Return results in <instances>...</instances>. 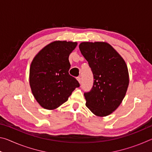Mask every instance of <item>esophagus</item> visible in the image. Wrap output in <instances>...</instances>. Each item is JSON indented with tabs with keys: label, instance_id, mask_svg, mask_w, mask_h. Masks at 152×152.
Instances as JSON below:
<instances>
[{
	"label": "esophagus",
	"instance_id": "34e87169",
	"mask_svg": "<svg viewBox=\"0 0 152 152\" xmlns=\"http://www.w3.org/2000/svg\"><path fill=\"white\" fill-rule=\"evenodd\" d=\"M77 80L78 81L80 84H81V78H80V76L78 77V78H77Z\"/></svg>",
	"mask_w": 152,
	"mask_h": 152
}]
</instances>
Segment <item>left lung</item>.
Masks as SVG:
<instances>
[{
    "instance_id": "8db88e82",
    "label": "left lung",
    "mask_w": 152,
    "mask_h": 152,
    "mask_svg": "<svg viewBox=\"0 0 152 152\" xmlns=\"http://www.w3.org/2000/svg\"><path fill=\"white\" fill-rule=\"evenodd\" d=\"M79 48L94 79L91 91L84 93L86 106L96 116L106 117L119 107L127 92L129 83L127 64L107 42H82Z\"/></svg>"
}]
</instances>
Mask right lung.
I'll return each mask as SVG.
<instances>
[{"label":"right lung","mask_w":152,"mask_h":152,"mask_svg":"<svg viewBox=\"0 0 152 152\" xmlns=\"http://www.w3.org/2000/svg\"><path fill=\"white\" fill-rule=\"evenodd\" d=\"M77 42L54 41L42 48L33 58L29 69V84L41 107L55 110L68 101L80 86L68 71V58Z\"/></svg>","instance_id":"1"}]
</instances>
